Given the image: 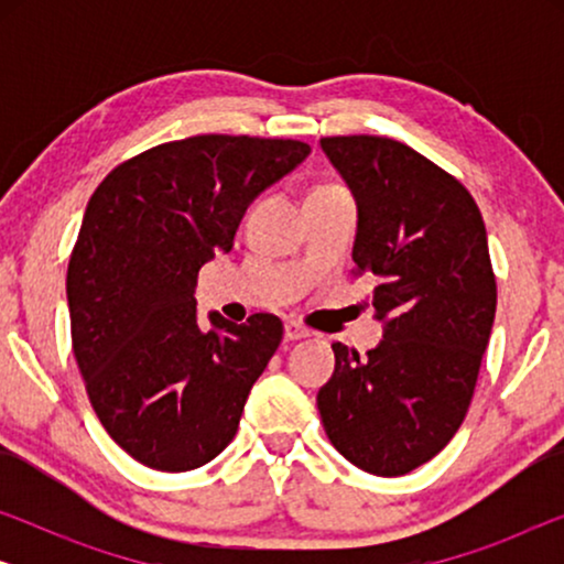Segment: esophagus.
<instances>
[{
    "instance_id": "esophagus-1",
    "label": "esophagus",
    "mask_w": 564,
    "mask_h": 564,
    "mask_svg": "<svg viewBox=\"0 0 564 564\" xmlns=\"http://www.w3.org/2000/svg\"><path fill=\"white\" fill-rule=\"evenodd\" d=\"M311 336V330H307L305 326H300V323H284V338L288 341H300V338H307Z\"/></svg>"
}]
</instances>
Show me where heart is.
I'll return each instance as SVG.
<instances>
[{
    "label": "heart",
    "mask_w": 564,
    "mask_h": 564,
    "mask_svg": "<svg viewBox=\"0 0 564 564\" xmlns=\"http://www.w3.org/2000/svg\"><path fill=\"white\" fill-rule=\"evenodd\" d=\"M334 189H344V187H341V184L328 182V184H318V187H313L311 192H334Z\"/></svg>",
    "instance_id": "1"
}]
</instances>
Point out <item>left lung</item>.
<instances>
[{
  "mask_svg": "<svg viewBox=\"0 0 564 564\" xmlns=\"http://www.w3.org/2000/svg\"><path fill=\"white\" fill-rule=\"evenodd\" d=\"M357 197L354 276L372 282L384 338L367 357L334 341L318 392L330 444L377 477L434 459L465 421L498 288L480 207L457 176L384 135L321 138Z\"/></svg>",
  "mask_w": 564,
  "mask_h": 564,
  "instance_id": "8db88e82",
  "label": "left lung"
}]
</instances>
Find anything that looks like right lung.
Returning <instances> with one entry per match:
<instances>
[{
  "label": "right lung",
  "mask_w": 564,
  "mask_h": 564,
  "mask_svg": "<svg viewBox=\"0 0 564 564\" xmlns=\"http://www.w3.org/2000/svg\"><path fill=\"white\" fill-rule=\"evenodd\" d=\"M307 153L292 138L192 135L122 161L91 195L66 274L72 349L99 423L141 465L187 473L234 442L282 321L213 313L203 330L197 274Z\"/></svg>",
  "instance_id": "1"
}]
</instances>
